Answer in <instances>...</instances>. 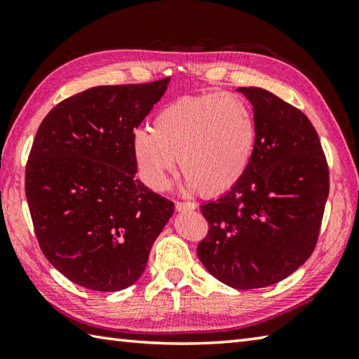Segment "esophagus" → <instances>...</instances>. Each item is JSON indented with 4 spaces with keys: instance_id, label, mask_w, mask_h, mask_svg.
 <instances>
[{
    "instance_id": "1",
    "label": "esophagus",
    "mask_w": 359,
    "mask_h": 359,
    "mask_svg": "<svg viewBox=\"0 0 359 359\" xmlns=\"http://www.w3.org/2000/svg\"><path fill=\"white\" fill-rule=\"evenodd\" d=\"M175 209H177L179 212L194 210V209H196V204H193V203H175Z\"/></svg>"
}]
</instances>
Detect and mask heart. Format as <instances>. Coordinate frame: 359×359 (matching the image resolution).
<instances>
[{"mask_svg":"<svg viewBox=\"0 0 359 359\" xmlns=\"http://www.w3.org/2000/svg\"><path fill=\"white\" fill-rule=\"evenodd\" d=\"M257 141L247 100L234 93L184 96L156 112L151 131L133 133L131 151L142 180L165 190L179 158L188 190L218 196L244 175Z\"/></svg>","mask_w":359,"mask_h":359,"instance_id":"obj_1","label":"heart"}]
</instances>
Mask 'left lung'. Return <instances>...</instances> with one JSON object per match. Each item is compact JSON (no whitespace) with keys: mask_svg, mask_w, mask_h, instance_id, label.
<instances>
[{"mask_svg":"<svg viewBox=\"0 0 359 359\" xmlns=\"http://www.w3.org/2000/svg\"><path fill=\"white\" fill-rule=\"evenodd\" d=\"M252 102L257 141L244 175L201 205L209 222L198 257L236 290L264 288L306 263L317 244L330 172L317 131L299 109L258 87H239Z\"/></svg>","mask_w":359,"mask_h":359,"instance_id":"8db88e82","label":"left lung"}]
</instances>
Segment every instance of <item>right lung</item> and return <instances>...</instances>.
Returning a JSON list of instances; mask_svg holds the SVG:
<instances>
[{"instance_id":"1","label":"right lung","mask_w":359,"mask_h":359,"mask_svg":"<svg viewBox=\"0 0 359 359\" xmlns=\"http://www.w3.org/2000/svg\"><path fill=\"white\" fill-rule=\"evenodd\" d=\"M171 79L102 85L65 100L42 120L25 191L42 253L71 282L95 291L131 287L174 203L135 175L133 131Z\"/></svg>"}]
</instances>
